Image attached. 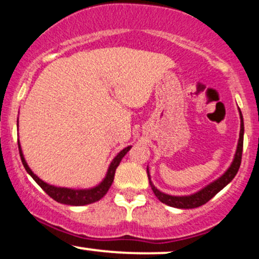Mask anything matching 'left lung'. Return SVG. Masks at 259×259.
<instances>
[{
    "label": "left lung",
    "mask_w": 259,
    "mask_h": 259,
    "mask_svg": "<svg viewBox=\"0 0 259 259\" xmlns=\"http://www.w3.org/2000/svg\"><path fill=\"white\" fill-rule=\"evenodd\" d=\"M240 118H241V129H240V139H239V144H237L236 153H235V158L233 160V163H231L230 168H229L228 170L225 171L221 178H219V179L213 181L212 184H209V185L204 187V189H202L201 191L196 192V194L190 195V196L165 195L163 194V192H160L159 190H157L156 187L152 185V183H151L150 180V185L152 187L156 197L158 198L160 202H163V203L168 204V206L170 207L190 209V208H197L202 206V204L207 203V202L212 197H214V196L218 194L222 189H224V187L234 179L235 175H236L237 171H239L240 164H241L242 147H243V118H242L241 111H240ZM147 175H148V179H150L148 169H147Z\"/></svg>",
    "instance_id": "1"
}]
</instances>
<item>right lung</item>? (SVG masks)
Listing matches in <instances>:
<instances>
[{
	"instance_id": "1",
	"label": "right lung",
	"mask_w": 259,
	"mask_h": 259,
	"mask_svg": "<svg viewBox=\"0 0 259 259\" xmlns=\"http://www.w3.org/2000/svg\"><path fill=\"white\" fill-rule=\"evenodd\" d=\"M18 147H19L20 158H22V163L23 165H24L25 170L31 175V178L36 181L38 186H41V189H42L44 191L46 192L50 197H52L55 201H57L59 203H63V204H70V206H85V204L94 203V202L101 200V198L107 194L109 187H111L113 179H114L115 169H117L118 165H119L121 158H123V157L126 154L127 151L132 148V146H127L126 148H124L123 151H120V152L117 154V157L112 160L111 165H109L105 180H103L99 186L94 187V189H90V190H72V189H65V187H56V186L49 185V184L44 183L42 180L38 179L36 175L32 173L31 169L28 167V164H26L24 157H23L22 150H20L19 144H18Z\"/></svg>"
}]
</instances>
